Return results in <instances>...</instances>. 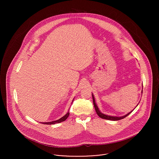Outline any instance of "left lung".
<instances>
[{
  "label": "left lung",
  "mask_w": 159,
  "mask_h": 159,
  "mask_svg": "<svg viewBox=\"0 0 159 159\" xmlns=\"http://www.w3.org/2000/svg\"><path fill=\"white\" fill-rule=\"evenodd\" d=\"M92 99H93V106H94V108H95V110L96 113H97V114H98V116L100 117H101V118H102V119H108V120H120V119H122L125 118V117H127L129 114H130V113L132 111L130 112L129 113L127 114L126 115H125V116H121V117H115V116H110L105 115V114H104L102 113L99 111V110H98V107L97 106V105H96V103H95V99H94V97H93V94H92Z\"/></svg>",
  "instance_id": "obj_1"
}]
</instances>
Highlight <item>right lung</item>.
Segmentation results:
<instances>
[{
    "label": "right lung",
    "instance_id": "right-lung-1",
    "mask_svg": "<svg viewBox=\"0 0 159 159\" xmlns=\"http://www.w3.org/2000/svg\"><path fill=\"white\" fill-rule=\"evenodd\" d=\"M69 114H70V113L68 111V113L66 114L64 116H63L62 117H61V119H58L57 120H54V121H52V122H42V123L43 124H48H48L51 125V124H57V123H60L61 122H63V121L66 120L67 119Z\"/></svg>",
    "mask_w": 159,
    "mask_h": 159
}]
</instances>
